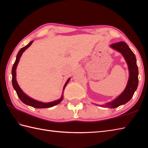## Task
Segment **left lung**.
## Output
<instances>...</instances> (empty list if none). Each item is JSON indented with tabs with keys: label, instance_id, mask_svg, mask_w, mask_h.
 Segmentation results:
<instances>
[{
	"label": "left lung",
	"instance_id": "left-lung-1",
	"mask_svg": "<svg viewBox=\"0 0 148 148\" xmlns=\"http://www.w3.org/2000/svg\"><path fill=\"white\" fill-rule=\"evenodd\" d=\"M110 46L121 53L127 63L128 70H129V78L127 86L123 93L113 101L107 103L106 105L100 106L109 108H116L119 106L126 103L133 97L134 92L137 88L138 82H139L138 79L139 71H138L136 56L126 43L121 41L112 44Z\"/></svg>",
	"mask_w": 148,
	"mask_h": 148
}]
</instances>
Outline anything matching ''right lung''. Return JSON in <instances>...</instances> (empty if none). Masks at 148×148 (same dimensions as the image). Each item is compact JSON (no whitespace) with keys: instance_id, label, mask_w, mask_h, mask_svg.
Masks as SVG:
<instances>
[{"instance_id":"add662e5","label":"right lung","mask_w":148,"mask_h":148,"mask_svg":"<svg viewBox=\"0 0 148 148\" xmlns=\"http://www.w3.org/2000/svg\"><path fill=\"white\" fill-rule=\"evenodd\" d=\"M34 40H32V41L30 42L28 45L23 47V48H22L19 52L18 53L17 56H16V59L14 64L12 66V86H13L14 89L16 90V93L18 95V97L20 98V99L21 100L22 102H23L24 103H25L27 105H29L33 107V108H51L53 106H55L56 105L58 104V103L62 102V100H63V94L61 97V98L57 100H55V101H53V102H48V103H45V102H39V101H37V100H34L32 98H30V97H28L25 93L23 91L21 90V89L20 88V87L19 86L18 84L16 81V69L17 67V65L18 64L19 62V60H20V58L21 57V55L23 54V53L25 51V50L29 48V47L32 45V43L33 42ZM71 78H69L68 80L66 81V83L65 84V85L64 86V88H63V90H64L65 88L67 85V84L68 83V82L70 80Z\"/></svg>"}]
</instances>
